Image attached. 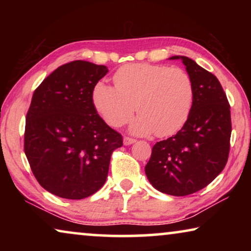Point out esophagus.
I'll return each instance as SVG.
<instances>
[{
	"label": "esophagus",
	"instance_id": "1",
	"mask_svg": "<svg viewBox=\"0 0 251 251\" xmlns=\"http://www.w3.org/2000/svg\"><path fill=\"white\" fill-rule=\"evenodd\" d=\"M133 143H136V139L130 138V137H125V138H123V144H125L126 146L131 145V144H133Z\"/></svg>",
	"mask_w": 251,
	"mask_h": 251
}]
</instances>
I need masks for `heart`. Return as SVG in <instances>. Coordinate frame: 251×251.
<instances>
[{
	"label": "heart",
	"instance_id": "heart-1",
	"mask_svg": "<svg viewBox=\"0 0 251 251\" xmlns=\"http://www.w3.org/2000/svg\"><path fill=\"white\" fill-rule=\"evenodd\" d=\"M112 87L99 81L92 88L91 101L107 125L121 126L136 108L140 114L130 123V131L167 137L183 128L194 100L190 74L163 65L130 64L120 68Z\"/></svg>",
	"mask_w": 251,
	"mask_h": 251
}]
</instances>
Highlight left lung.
Here are the masks:
<instances>
[{
	"instance_id": "obj_1",
	"label": "left lung",
	"mask_w": 251,
	"mask_h": 251,
	"mask_svg": "<svg viewBox=\"0 0 251 251\" xmlns=\"http://www.w3.org/2000/svg\"><path fill=\"white\" fill-rule=\"evenodd\" d=\"M181 60L194 85V100L186 123L176 135L156 143L145 167L155 190L185 197L202 190L224 169L228 159L231 112L218 78L185 56Z\"/></svg>"
}]
</instances>
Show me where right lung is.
I'll return each mask as SVG.
<instances>
[{"instance_id":"right-lung-1","label":"right lung","mask_w":251,"mask_h":251,"mask_svg":"<svg viewBox=\"0 0 251 251\" xmlns=\"http://www.w3.org/2000/svg\"><path fill=\"white\" fill-rule=\"evenodd\" d=\"M108 73L104 65L75 60L44 78L26 116L25 154L44 190L80 200L107 178L122 136L106 125L91 101L92 88Z\"/></svg>"}]
</instances>
